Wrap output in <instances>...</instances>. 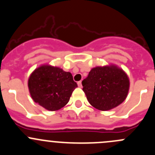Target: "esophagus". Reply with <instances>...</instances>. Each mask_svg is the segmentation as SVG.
I'll return each instance as SVG.
<instances>
[{
    "label": "esophagus",
    "instance_id": "obj_1",
    "mask_svg": "<svg viewBox=\"0 0 155 155\" xmlns=\"http://www.w3.org/2000/svg\"><path fill=\"white\" fill-rule=\"evenodd\" d=\"M78 87H80V88H81V87H82V82H81V81H78Z\"/></svg>",
    "mask_w": 155,
    "mask_h": 155
}]
</instances>
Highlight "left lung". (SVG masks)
I'll list each match as a JSON object with an SVG mask.
<instances>
[{"label": "left lung", "mask_w": 155, "mask_h": 155, "mask_svg": "<svg viewBox=\"0 0 155 155\" xmlns=\"http://www.w3.org/2000/svg\"><path fill=\"white\" fill-rule=\"evenodd\" d=\"M82 85L89 104L99 110L107 111L126 99L130 81L122 68L111 64L92 68Z\"/></svg>", "instance_id": "8db88e82"}]
</instances>
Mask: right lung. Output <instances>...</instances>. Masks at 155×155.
Wrapping results in <instances>:
<instances>
[{
	"mask_svg": "<svg viewBox=\"0 0 155 155\" xmlns=\"http://www.w3.org/2000/svg\"><path fill=\"white\" fill-rule=\"evenodd\" d=\"M78 87L72 74L57 66L44 64L36 68L28 78V89L34 102L50 111L67 104Z\"/></svg>",
	"mask_w": 155,
	"mask_h": 155,
	"instance_id": "obj_1",
	"label": "right lung"
}]
</instances>
